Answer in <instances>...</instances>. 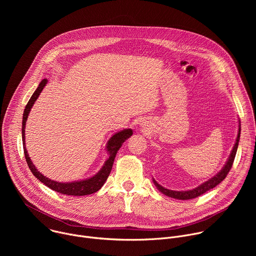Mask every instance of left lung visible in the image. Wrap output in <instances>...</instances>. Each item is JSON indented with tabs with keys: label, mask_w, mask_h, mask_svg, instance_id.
<instances>
[{
	"label": "left lung",
	"mask_w": 256,
	"mask_h": 256,
	"mask_svg": "<svg viewBox=\"0 0 256 256\" xmlns=\"http://www.w3.org/2000/svg\"><path fill=\"white\" fill-rule=\"evenodd\" d=\"M240 132H241V124L239 122V130H238V134H237V138L236 142L234 144V147L230 153V156L227 160V162L225 163L224 167L218 171L214 176H212V178H210L208 180L204 181V184H202L200 186H198V188H194V190H171L168 188H163L162 186H160L158 182L153 178V182L154 184L156 186V188L159 190V192H161L163 194L172 198H176V200H192L204 194H206V192H208L210 190L216 188L218 184H221V182L226 178L227 174L229 173L230 169L232 168L235 156H236V152L238 149V144H239V140H240Z\"/></svg>",
	"instance_id": "8db88e82"
}]
</instances>
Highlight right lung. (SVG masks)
<instances>
[{
    "label": "right lung",
    "mask_w": 256,
    "mask_h": 256,
    "mask_svg": "<svg viewBox=\"0 0 256 256\" xmlns=\"http://www.w3.org/2000/svg\"><path fill=\"white\" fill-rule=\"evenodd\" d=\"M46 84H48L46 79H44L40 83L38 89L34 91V93L32 94L31 98L29 99V101L24 109L23 120H22V142H23V148H24V155H25V159L28 164V167L36 178H38L40 182H42V184H46L48 188H50V190H52L56 192H60V194H66V196H87V194H94V192H98L105 184L106 179L108 178V176H109V174H110V171L112 169V165L114 162V158L118 154V151L120 150L122 144L128 138H130V136L132 134V130L126 128L120 132H118L116 134H114L108 140V142L106 144V152L108 154V158L104 162L101 169L92 177H89V178H86L83 180L72 181V182H58V181L52 180L50 178H48L46 176H44L42 173H40L38 169H36L35 165L32 163V161L28 155V152L26 150V142H25V126H26V122H27L28 116L30 114V110H31L34 102L38 100V96L40 95L42 91L46 86Z\"/></svg>",
    "instance_id": "add662e5"
}]
</instances>
